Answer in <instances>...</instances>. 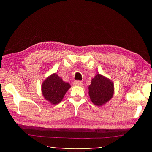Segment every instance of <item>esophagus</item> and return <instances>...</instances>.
<instances>
[{
  "label": "esophagus",
  "mask_w": 152,
  "mask_h": 152,
  "mask_svg": "<svg viewBox=\"0 0 152 152\" xmlns=\"http://www.w3.org/2000/svg\"><path fill=\"white\" fill-rule=\"evenodd\" d=\"M82 82H80V81H79V80H75L73 81V86H82Z\"/></svg>",
  "instance_id": "1"
}]
</instances>
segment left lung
I'll list each match as a JSON object with an SVG mask.
<instances>
[{"label":"left lung","instance_id":"obj_1","mask_svg":"<svg viewBox=\"0 0 152 152\" xmlns=\"http://www.w3.org/2000/svg\"><path fill=\"white\" fill-rule=\"evenodd\" d=\"M88 89L91 102L97 106L107 103L114 93L113 82L101 74H97L92 79Z\"/></svg>","mask_w":152,"mask_h":152}]
</instances>
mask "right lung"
<instances>
[{"mask_svg":"<svg viewBox=\"0 0 152 152\" xmlns=\"http://www.w3.org/2000/svg\"><path fill=\"white\" fill-rule=\"evenodd\" d=\"M70 87L68 82H64L58 74L53 73L44 81L42 93L45 99L53 104H56L61 102Z\"/></svg>","mask_w":152,"mask_h":152,"instance_id":"right-lung-1","label":"right lung"}]
</instances>
